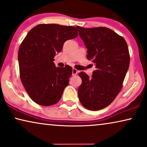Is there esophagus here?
I'll return each mask as SVG.
<instances>
[{"label":"esophagus","mask_w":147,"mask_h":147,"mask_svg":"<svg viewBox=\"0 0 147 147\" xmlns=\"http://www.w3.org/2000/svg\"><path fill=\"white\" fill-rule=\"evenodd\" d=\"M78 73V71L76 69H75V68H73L72 69V76H76L77 75Z\"/></svg>","instance_id":"obj_1"}]
</instances>
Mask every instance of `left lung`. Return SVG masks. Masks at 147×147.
Segmentation results:
<instances>
[{"instance_id":"obj_1","label":"left lung","mask_w":147,"mask_h":147,"mask_svg":"<svg viewBox=\"0 0 147 147\" xmlns=\"http://www.w3.org/2000/svg\"><path fill=\"white\" fill-rule=\"evenodd\" d=\"M76 28L88 49L87 59L96 65L92 78L79 73L82 82L78 97L86 108L96 111L109 106L122 89L130 64L128 45L122 36L108 28Z\"/></svg>"}]
</instances>
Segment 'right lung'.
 <instances>
[{
  "label": "right lung",
  "mask_w": 147,
  "mask_h": 147,
  "mask_svg": "<svg viewBox=\"0 0 147 147\" xmlns=\"http://www.w3.org/2000/svg\"><path fill=\"white\" fill-rule=\"evenodd\" d=\"M72 26L40 24L34 27L20 45L18 60L20 78L29 97L39 105L59 102L69 84L72 67H56L54 57L67 40L77 37Z\"/></svg>",
  "instance_id": "right-lung-1"
}]
</instances>
